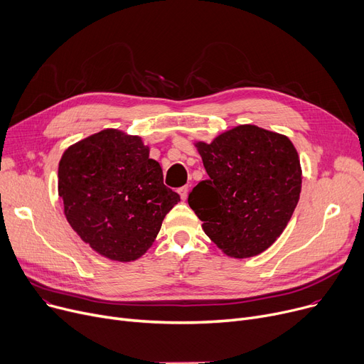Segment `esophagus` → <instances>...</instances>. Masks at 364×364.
I'll return each mask as SVG.
<instances>
[{"label":"esophagus","mask_w":364,"mask_h":364,"mask_svg":"<svg viewBox=\"0 0 364 364\" xmlns=\"http://www.w3.org/2000/svg\"><path fill=\"white\" fill-rule=\"evenodd\" d=\"M188 186H181L179 189H178V192H179V196H181V198L182 200H186V197H188Z\"/></svg>","instance_id":"34e87169"}]
</instances>
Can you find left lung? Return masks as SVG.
Instances as JSON below:
<instances>
[{
	"instance_id": "8db88e82",
	"label": "left lung",
	"mask_w": 364,
	"mask_h": 364,
	"mask_svg": "<svg viewBox=\"0 0 364 364\" xmlns=\"http://www.w3.org/2000/svg\"><path fill=\"white\" fill-rule=\"evenodd\" d=\"M208 175L188 204L207 237L226 255L252 257L287 228L300 200L301 166L284 135L241 124L196 145Z\"/></svg>"
}]
</instances>
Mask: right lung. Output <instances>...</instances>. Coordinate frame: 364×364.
<instances>
[{"label": "right lung", "instance_id": "obj_1", "mask_svg": "<svg viewBox=\"0 0 364 364\" xmlns=\"http://www.w3.org/2000/svg\"><path fill=\"white\" fill-rule=\"evenodd\" d=\"M58 196L73 230L107 259L132 262L151 247L181 201L139 136L105 129L69 146L58 164Z\"/></svg>", "mask_w": 364, "mask_h": 364}]
</instances>
